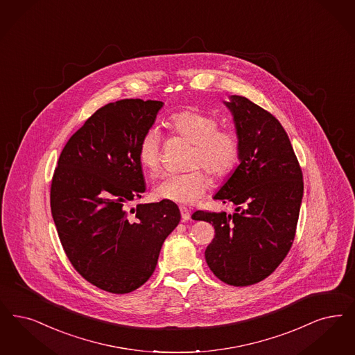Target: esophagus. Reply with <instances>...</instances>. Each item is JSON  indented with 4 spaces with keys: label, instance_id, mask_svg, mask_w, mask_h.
Masks as SVG:
<instances>
[{
    "label": "esophagus",
    "instance_id": "obj_1",
    "mask_svg": "<svg viewBox=\"0 0 355 355\" xmlns=\"http://www.w3.org/2000/svg\"><path fill=\"white\" fill-rule=\"evenodd\" d=\"M180 211H181V216H182V220L187 222L190 219V211L186 209V207H180Z\"/></svg>",
    "mask_w": 355,
    "mask_h": 355
}]
</instances>
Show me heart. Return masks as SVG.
I'll list each match as a JSON object with an SVG mask.
<instances>
[{
  "label": "heart",
  "instance_id": "b5f03b06",
  "mask_svg": "<svg viewBox=\"0 0 355 355\" xmlns=\"http://www.w3.org/2000/svg\"><path fill=\"white\" fill-rule=\"evenodd\" d=\"M165 124L171 133L193 144L187 161V166L193 169L166 175L156 184L155 196L180 205H193L203 197L210 184L209 175L202 168L215 178H220L235 168L241 152L239 139L234 130L218 128L219 123L215 116L199 110L178 111L171 114ZM139 161L150 175L161 171V137L157 129H149L142 136Z\"/></svg>",
  "mask_w": 355,
  "mask_h": 355
}]
</instances>
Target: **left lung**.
Here are the masks:
<instances>
[{
  "label": "left lung",
  "instance_id": "1",
  "mask_svg": "<svg viewBox=\"0 0 355 355\" xmlns=\"http://www.w3.org/2000/svg\"><path fill=\"white\" fill-rule=\"evenodd\" d=\"M225 105L239 139V165L214 196L235 213L196 211L213 225L206 263L223 283L247 286L268 277L289 252L304 193L302 171L283 125L251 100L230 96Z\"/></svg>",
  "mask_w": 355,
  "mask_h": 355
}]
</instances>
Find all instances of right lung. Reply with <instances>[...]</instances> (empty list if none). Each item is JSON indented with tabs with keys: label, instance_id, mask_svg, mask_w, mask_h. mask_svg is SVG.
<instances>
[{
	"label": "right lung",
	"instance_id": "add662e5",
	"mask_svg": "<svg viewBox=\"0 0 355 355\" xmlns=\"http://www.w3.org/2000/svg\"><path fill=\"white\" fill-rule=\"evenodd\" d=\"M162 105L124 99L101 107L64 145L51 182V214L69 260L88 283L116 295L149 280L181 219L169 200L125 209L146 189L139 144Z\"/></svg>",
	"mask_w": 355,
	"mask_h": 355
}]
</instances>
